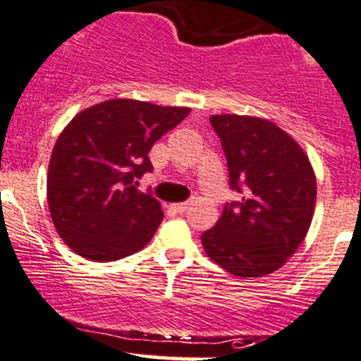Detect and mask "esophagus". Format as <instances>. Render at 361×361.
Masks as SVG:
<instances>
[{
	"instance_id": "1",
	"label": "esophagus",
	"mask_w": 361,
	"mask_h": 361,
	"mask_svg": "<svg viewBox=\"0 0 361 361\" xmlns=\"http://www.w3.org/2000/svg\"><path fill=\"white\" fill-rule=\"evenodd\" d=\"M173 210L177 212V214H184L185 210L189 208V202H184V203H176V205H172Z\"/></svg>"
}]
</instances>
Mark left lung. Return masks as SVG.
<instances>
[{
  "mask_svg": "<svg viewBox=\"0 0 361 361\" xmlns=\"http://www.w3.org/2000/svg\"><path fill=\"white\" fill-rule=\"evenodd\" d=\"M210 125L240 200L226 203L214 229L203 233V248L236 276L273 273L295 254L313 221L317 177L310 158L269 120L217 114Z\"/></svg>",
  "mask_w": 361,
  "mask_h": 361,
  "instance_id": "1",
  "label": "left lung"
}]
</instances>
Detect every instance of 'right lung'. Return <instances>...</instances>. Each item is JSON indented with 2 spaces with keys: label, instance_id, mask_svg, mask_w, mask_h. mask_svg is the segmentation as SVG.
I'll use <instances>...</instances> for the list:
<instances>
[{
  "label": "right lung",
  "instance_id": "add662e5",
  "mask_svg": "<svg viewBox=\"0 0 361 361\" xmlns=\"http://www.w3.org/2000/svg\"><path fill=\"white\" fill-rule=\"evenodd\" d=\"M191 113L132 99H111L81 111L62 130L48 165L51 221L71 250L111 262L146 247L163 221L137 179L153 172L156 140Z\"/></svg>",
  "mask_w": 361,
  "mask_h": 361
}]
</instances>
